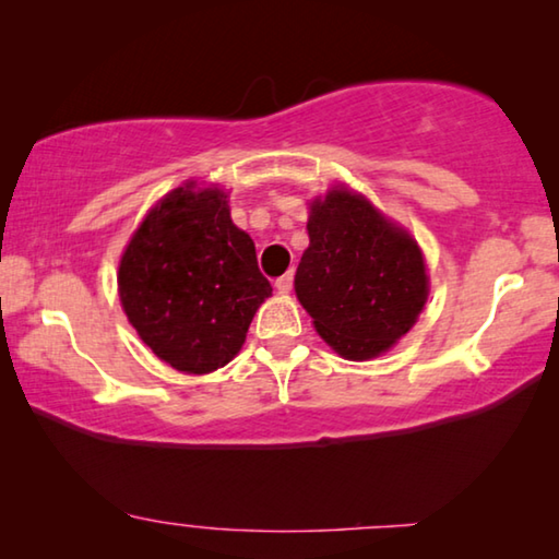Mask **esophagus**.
<instances>
[{
  "mask_svg": "<svg viewBox=\"0 0 559 559\" xmlns=\"http://www.w3.org/2000/svg\"><path fill=\"white\" fill-rule=\"evenodd\" d=\"M290 288H293V271L283 273V276L276 281V290L278 293H290Z\"/></svg>",
  "mask_w": 559,
  "mask_h": 559,
  "instance_id": "1",
  "label": "esophagus"
}]
</instances>
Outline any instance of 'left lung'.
I'll use <instances>...</instances> for the list:
<instances>
[{
    "mask_svg": "<svg viewBox=\"0 0 559 559\" xmlns=\"http://www.w3.org/2000/svg\"><path fill=\"white\" fill-rule=\"evenodd\" d=\"M310 243L296 296L318 335L345 359H372L406 335L429 296L421 249L347 187L310 202Z\"/></svg>",
    "mask_w": 559,
    "mask_h": 559,
    "instance_id": "1",
    "label": "left lung"
}]
</instances>
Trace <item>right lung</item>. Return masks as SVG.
Returning a JSON list of instances; mask_svg holds the SVG:
<instances>
[{"label":"right lung","mask_w":559,"mask_h":559,"mask_svg":"<svg viewBox=\"0 0 559 559\" xmlns=\"http://www.w3.org/2000/svg\"><path fill=\"white\" fill-rule=\"evenodd\" d=\"M122 310L169 367L206 374L239 355L271 283L251 236L231 222L226 192L187 182L132 234L118 269Z\"/></svg>","instance_id":"right-lung-1"}]
</instances>
